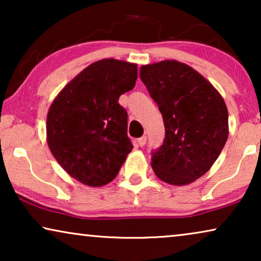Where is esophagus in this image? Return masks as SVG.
<instances>
[{
    "instance_id": "esophagus-1",
    "label": "esophagus",
    "mask_w": 261,
    "mask_h": 261,
    "mask_svg": "<svg viewBox=\"0 0 261 261\" xmlns=\"http://www.w3.org/2000/svg\"><path fill=\"white\" fill-rule=\"evenodd\" d=\"M146 140H147V138H146V137L139 138V139H138V144H139V146H140V147H142V146H145Z\"/></svg>"
}]
</instances>
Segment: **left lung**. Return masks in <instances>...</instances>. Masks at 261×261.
I'll return each instance as SVG.
<instances>
[{"label":"left lung","mask_w":261,"mask_h":261,"mask_svg":"<svg viewBox=\"0 0 261 261\" xmlns=\"http://www.w3.org/2000/svg\"><path fill=\"white\" fill-rule=\"evenodd\" d=\"M140 78L165 126L163 145L152 152V169L167 184H190L208 172L226 145V103L201 73L177 60L141 66Z\"/></svg>","instance_id":"1"}]
</instances>
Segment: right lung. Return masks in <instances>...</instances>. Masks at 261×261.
Masks as SVG:
<instances>
[{
  "label": "right lung",
  "mask_w": 261,
  "mask_h": 261,
  "mask_svg": "<svg viewBox=\"0 0 261 261\" xmlns=\"http://www.w3.org/2000/svg\"><path fill=\"white\" fill-rule=\"evenodd\" d=\"M137 80V64L98 60L67 83L49 107L48 147L59 165L81 183H110L133 148L127 135L128 115L119 97L132 90Z\"/></svg>",
  "instance_id": "add662e5"
}]
</instances>
